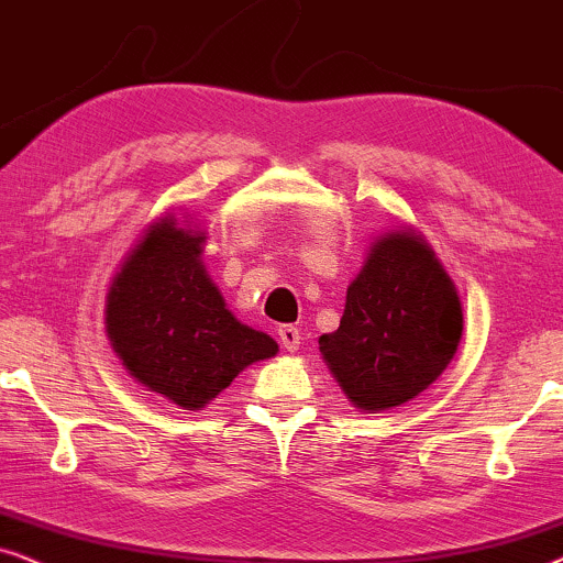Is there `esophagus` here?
Masks as SVG:
<instances>
[{
    "label": "esophagus",
    "mask_w": 563,
    "mask_h": 563,
    "mask_svg": "<svg viewBox=\"0 0 563 563\" xmlns=\"http://www.w3.org/2000/svg\"><path fill=\"white\" fill-rule=\"evenodd\" d=\"M277 336H280V344L288 352H296L298 347H301V329L294 324H283L280 329H277Z\"/></svg>",
    "instance_id": "obj_1"
}]
</instances>
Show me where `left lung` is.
I'll return each instance as SVG.
<instances>
[{
  "instance_id": "8db88e82",
  "label": "left lung",
  "mask_w": 563,
  "mask_h": 563,
  "mask_svg": "<svg viewBox=\"0 0 563 563\" xmlns=\"http://www.w3.org/2000/svg\"><path fill=\"white\" fill-rule=\"evenodd\" d=\"M463 332L459 290L411 229L376 239L347 288L340 329L319 336L329 371L360 411L415 399L448 368Z\"/></svg>"
}]
</instances>
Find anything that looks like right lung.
I'll return each mask as SVG.
<instances>
[{
  "label": "right lung",
  "mask_w": 563,
  "mask_h": 563,
  "mask_svg": "<svg viewBox=\"0 0 563 563\" xmlns=\"http://www.w3.org/2000/svg\"><path fill=\"white\" fill-rule=\"evenodd\" d=\"M203 242L206 231L164 216L120 265L104 303L110 344L131 376L190 411L277 352L273 336L227 309L200 262Z\"/></svg>",
  "instance_id": "right-lung-1"
}]
</instances>
